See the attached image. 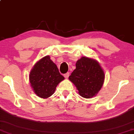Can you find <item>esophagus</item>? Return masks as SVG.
Wrapping results in <instances>:
<instances>
[{"label":"esophagus","instance_id":"obj_1","mask_svg":"<svg viewBox=\"0 0 134 134\" xmlns=\"http://www.w3.org/2000/svg\"><path fill=\"white\" fill-rule=\"evenodd\" d=\"M69 74H70V73L67 72V73H66V74H65L64 75V77H65V78H68L69 76Z\"/></svg>","mask_w":134,"mask_h":134}]
</instances>
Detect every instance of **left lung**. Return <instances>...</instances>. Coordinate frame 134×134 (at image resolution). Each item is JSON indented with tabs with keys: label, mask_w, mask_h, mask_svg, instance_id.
Instances as JSON below:
<instances>
[{
	"label": "left lung",
	"mask_w": 134,
	"mask_h": 134,
	"mask_svg": "<svg viewBox=\"0 0 134 134\" xmlns=\"http://www.w3.org/2000/svg\"><path fill=\"white\" fill-rule=\"evenodd\" d=\"M104 78V73L99 63L86 57H82L76 62V69L69 77L80 96L85 98H91L97 94Z\"/></svg>",
	"instance_id": "left-lung-1"
}]
</instances>
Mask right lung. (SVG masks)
Segmentation results:
<instances>
[{
    "instance_id": "right-lung-1",
    "label": "right lung",
    "mask_w": 134,
    "mask_h": 134,
    "mask_svg": "<svg viewBox=\"0 0 134 134\" xmlns=\"http://www.w3.org/2000/svg\"><path fill=\"white\" fill-rule=\"evenodd\" d=\"M64 77L57 66L46 56L35 64L29 75L34 91L38 97L48 98L54 94L56 86Z\"/></svg>"
}]
</instances>
